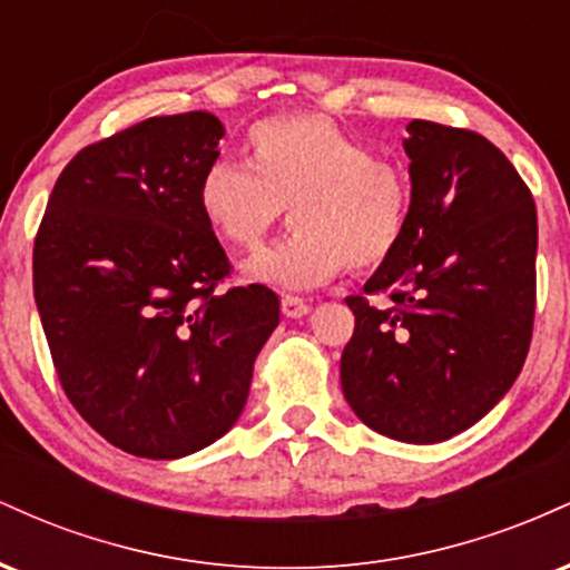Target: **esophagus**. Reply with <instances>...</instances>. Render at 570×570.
Instances as JSON below:
<instances>
[{"label": "esophagus", "mask_w": 570, "mask_h": 570, "mask_svg": "<svg viewBox=\"0 0 570 570\" xmlns=\"http://www.w3.org/2000/svg\"><path fill=\"white\" fill-rule=\"evenodd\" d=\"M281 313H284L286 318H303L305 313H311V305H307L303 297L284 294V297H281Z\"/></svg>", "instance_id": "34e87169"}]
</instances>
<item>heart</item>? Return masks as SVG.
Instances as JSON below:
<instances>
[{
  "mask_svg": "<svg viewBox=\"0 0 570 570\" xmlns=\"http://www.w3.org/2000/svg\"><path fill=\"white\" fill-rule=\"evenodd\" d=\"M244 163H214L200 179L206 225L238 252H257L289 208L297 227L246 276L276 289H313L345 267L372 271L402 244L410 176L367 141L311 115L271 117L246 134Z\"/></svg>",
  "mask_w": 570,
  "mask_h": 570,
  "instance_id": "obj_1",
  "label": "heart"
}]
</instances>
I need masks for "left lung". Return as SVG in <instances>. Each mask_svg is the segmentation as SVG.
Listing matches in <instances>:
<instances>
[{
    "mask_svg": "<svg viewBox=\"0 0 570 570\" xmlns=\"http://www.w3.org/2000/svg\"><path fill=\"white\" fill-rule=\"evenodd\" d=\"M402 244L345 303L340 383L358 421L434 444L485 417L525 364L535 311V203L485 136L412 120Z\"/></svg>",
    "mask_w": 570,
    "mask_h": 570,
    "instance_id": "left-lung-1",
    "label": "left lung"
}]
</instances>
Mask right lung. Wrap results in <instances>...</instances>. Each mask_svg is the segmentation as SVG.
Instances as JSON below:
<instances>
[{
  "label": "right lung",
  "instance_id": "add662e5",
  "mask_svg": "<svg viewBox=\"0 0 570 570\" xmlns=\"http://www.w3.org/2000/svg\"><path fill=\"white\" fill-rule=\"evenodd\" d=\"M225 128L149 117L90 144L58 176L35 240V299L58 381L130 455L171 461L244 412L278 326L263 284L217 292L230 259L198 206Z\"/></svg>",
  "mask_w": 570,
  "mask_h": 570
}]
</instances>
